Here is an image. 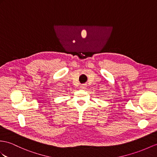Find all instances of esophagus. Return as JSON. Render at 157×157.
<instances>
[{"label":"esophagus","mask_w":157,"mask_h":157,"mask_svg":"<svg viewBox=\"0 0 157 157\" xmlns=\"http://www.w3.org/2000/svg\"><path fill=\"white\" fill-rule=\"evenodd\" d=\"M86 87V86L85 85H81V88L82 89H85Z\"/></svg>","instance_id":"1"}]
</instances>
